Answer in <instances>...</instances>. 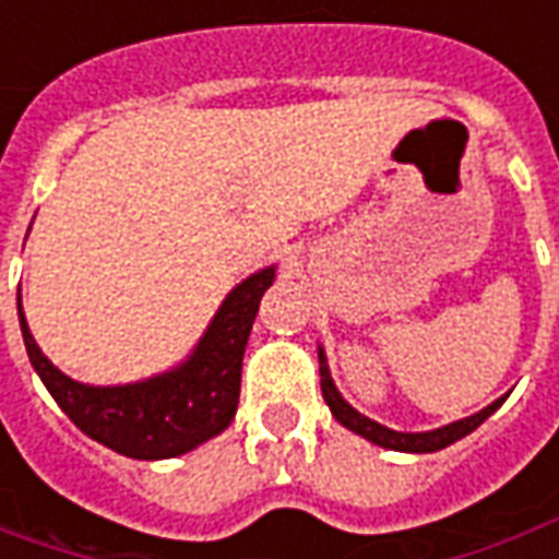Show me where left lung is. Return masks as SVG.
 Listing matches in <instances>:
<instances>
[{"instance_id": "obj_1", "label": "left lung", "mask_w": 559, "mask_h": 559, "mask_svg": "<svg viewBox=\"0 0 559 559\" xmlns=\"http://www.w3.org/2000/svg\"><path fill=\"white\" fill-rule=\"evenodd\" d=\"M317 356H320V389H323V399H326L332 416H335L344 428H350L353 433H359V437H365V440H371V443L377 445H383V449H395V452H437V449H445V445H452L455 440H461V437H467L469 431H476L481 421L488 419V416L506 401L503 395V399H497L493 404H488L485 411L473 413L467 419L452 421V425H443V428H433V431H392L386 425H380V421L368 419V416H362L359 411H353L350 404L341 399V392L335 389V383H332L323 347L317 350Z\"/></svg>"}]
</instances>
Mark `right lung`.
Returning a JSON list of instances; mask_svg holds the SVG:
<instances>
[{
    "label": "right lung",
    "instance_id": "obj_1",
    "mask_svg": "<svg viewBox=\"0 0 559 559\" xmlns=\"http://www.w3.org/2000/svg\"><path fill=\"white\" fill-rule=\"evenodd\" d=\"M272 281L275 266H266L236 284L182 365L126 386H90L62 374L32 338L17 290L20 332L32 368L86 437L138 461L176 457L212 440L236 416L245 344Z\"/></svg>",
    "mask_w": 559,
    "mask_h": 559
}]
</instances>
